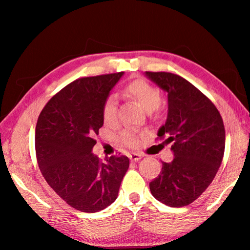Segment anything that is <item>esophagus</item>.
<instances>
[{"label": "esophagus", "mask_w": 250, "mask_h": 250, "mask_svg": "<svg viewBox=\"0 0 250 250\" xmlns=\"http://www.w3.org/2000/svg\"><path fill=\"white\" fill-rule=\"evenodd\" d=\"M142 159V155L139 154V153H132L130 155V160L132 161V162H138L139 160Z\"/></svg>", "instance_id": "34e87169"}]
</instances>
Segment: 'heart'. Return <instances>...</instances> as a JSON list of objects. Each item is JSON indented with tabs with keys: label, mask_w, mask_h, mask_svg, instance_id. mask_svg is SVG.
I'll list each match as a JSON object with an SVG mask.
<instances>
[{
	"label": "heart",
	"mask_w": 250,
	"mask_h": 250,
	"mask_svg": "<svg viewBox=\"0 0 250 250\" xmlns=\"http://www.w3.org/2000/svg\"><path fill=\"white\" fill-rule=\"evenodd\" d=\"M125 92L131 98H133L141 104V107L146 112H152L159 107L162 101V95H161L158 88L153 84L147 83L145 79H135L129 83L125 87ZM118 113V104L116 97H108L103 105V118L105 124H115L117 120ZM141 135L133 129H125L122 131L119 135V140L125 146L134 147L140 143Z\"/></svg>",
	"instance_id": "obj_1"
}]
</instances>
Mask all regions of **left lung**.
<instances>
[{
  "mask_svg": "<svg viewBox=\"0 0 250 250\" xmlns=\"http://www.w3.org/2000/svg\"><path fill=\"white\" fill-rule=\"evenodd\" d=\"M151 82L167 92V118L158 138L167 135L174 154L162 162L159 176L150 183L156 200L171 207L191 204L208 188L225 151V128L221 113L207 97L179 75L146 71Z\"/></svg>",
  "mask_w": 250,
  "mask_h": 250,
  "instance_id": "obj_1",
  "label": "left lung"
}]
</instances>
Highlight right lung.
I'll return each mask as SVG.
<instances>
[{
	"mask_svg": "<svg viewBox=\"0 0 250 250\" xmlns=\"http://www.w3.org/2000/svg\"><path fill=\"white\" fill-rule=\"evenodd\" d=\"M124 71L75 80L50 99L37 120V163L67 204L96 213L112 204L129 167L125 155L100 161L92 153L104 125L103 105Z\"/></svg>",
	"mask_w": 250,
	"mask_h": 250,
	"instance_id": "obj_1",
	"label": "right lung"
}]
</instances>
